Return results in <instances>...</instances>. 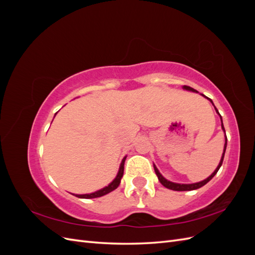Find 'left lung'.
I'll return each instance as SVG.
<instances>
[{"label": "left lung", "mask_w": 255, "mask_h": 255, "mask_svg": "<svg viewBox=\"0 0 255 255\" xmlns=\"http://www.w3.org/2000/svg\"><path fill=\"white\" fill-rule=\"evenodd\" d=\"M184 89H186V90H190V91H194V92H198L197 90H195L194 88H191V87H189V86H184ZM202 96H204V95H202ZM205 97V96H204ZM205 98H207V97H205ZM208 99V98H207ZM210 100V101L213 103V101L211 99H208ZM214 105V104H213ZM216 112L218 113V111H217V109H216ZM219 114V113H218ZM220 115V114H219ZM221 117V116H220ZM221 128H222V129L225 130V133H226V129H225V127H223V123H222V118H221ZM226 149H227V136H226V143H225V150H223V154H222V157H221V160H220V163H219V165H218V167L216 168V170L207 177L206 180H204V181H202V182H199V183H195V184H176V183H172V182H169V181H167L165 177L161 175L160 173H159V171L157 170V168L154 166V170H155V173H156V175H157V177H158V181L161 183V185H164V186L166 187V188H169V189H172V190H176V191H186V190H195V189H198V188H200V187H202V186H204V185L206 184V183H208L210 182L213 177L215 176V174L218 172V170H219V168L221 167V165H222V161H223V157H225V153H226Z\"/></svg>", "instance_id": "left-lung-1"}]
</instances>
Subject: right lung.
<instances>
[{
    "instance_id": "1",
    "label": "right lung",
    "mask_w": 255,
    "mask_h": 255,
    "mask_svg": "<svg viewBox=\"0 0 255 255\" xmlns=\"http://www.w3.org/2000/svg\"><path fill=\"white\" fill-rule=\"evenodd\" d=\"M126 158L125 157L122 159V163L120 165V168H119V172L117 174V176H116V179L109 185V186L104 187L103 189H100L96 192H92V194H89V195H75V197L78 198H83V199H92V198H99V197H102L104 195H107L110 194L111 191L115 190L116 188H117L119 186L120 184V181H121V177L123 175V171H125V161H126Z\"/></svg>"
}]
</instances>
